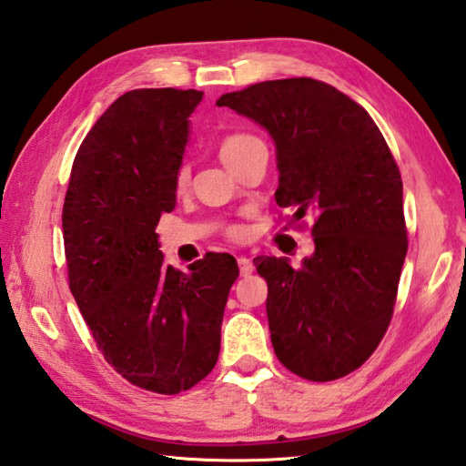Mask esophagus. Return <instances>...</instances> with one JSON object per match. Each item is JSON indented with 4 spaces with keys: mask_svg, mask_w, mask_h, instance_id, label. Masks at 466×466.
<instances>
[{
    "mask_svg": "<svg viewBox=\"0 0 466 466\" xmlns=\"http://www.w3.org/2000/svg\"><path fill=\"white\" fill-rule=\"evenodd\" d=\"M238 268H240V275H242V277H248V275H252L254 264H252L250 258L240 257V258H238Z\"/></svg>",
    "mask_w": 466,
    "mask_h": 466,
    "instance_id": "obj_1",
    "label": "esophagus"
}]
</instances>
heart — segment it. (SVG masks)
<instances>
[{"label":"heart","instance_id":"heart-1","mask_svg":"<svg viewBox=\"0 0 466 466\" xmlns=\"http://www.w3.org/2000/svg\"><path fill=\"white\" fill-rule=\"evenodd\" d=\"M252 141H257V139H254V137H250V135H232V137H228V139H224L222 145H220V157H222V161H226L228 157H232L236 151L242 149L244 145H248ZM186 179H187V167H179L177 177H176L177 186H184ZM232 234H238V232L234 230Z\"/></svg>","mask_w":466,"mask_h":466}]
</instances>
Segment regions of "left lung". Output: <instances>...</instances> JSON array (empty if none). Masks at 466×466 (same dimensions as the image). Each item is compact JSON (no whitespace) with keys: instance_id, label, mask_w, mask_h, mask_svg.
<instances>
[{"instance_id":"obj_1","label":"left lung","mask_w":466,"mask_h":466,"mask_svg":"<svg viewBox=\"0 0 466 466\" xmlns=\"http://www.w3.org/2000/svg\"><path fill=\"white\" fill-rule=\"evenodd\" d=\"M275 141L280 208L313 212L315 252L293 267L257 257L282 366L313 381L348 376L384 337L408 240L402 177L378 125L348 95L313 78L250 85L216 100Z\"/></svg>"}]
</instances>
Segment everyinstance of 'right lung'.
Returning a JSON list of instances; mask_svg holds the SVG:
<instances>
[{
    "label": "right lung",
    "instance_id": "add662e5",
    "mask_svg": "<svg viewBox=\"0 0 466 466\" xmlns=\"http://www.w3.org/2000/svg\"><path fill=\"white\" fill-rule=\"evenodd\" d=\"M202 90L139 88L118 96L82 141L62 209L70 293L105 360L131 384L179 394L214 370L230 254L187 272L163 262L155 232L176 208L189 116Z\"/></svg>",
    "mask_w": 466,
    "mask_h": 466
}]
</instances>
